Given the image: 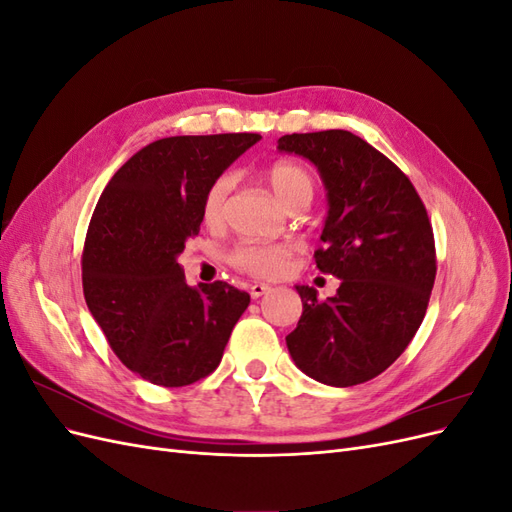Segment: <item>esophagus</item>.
<instances>
[{"label":"esophagus","instance_id":"34e87169","mask_svg":"<svg viewBox=\"0 0 512 512\" xmlns=\"http://www.w3.org/2000/svg\"><path fill=\"white\" fill-rule=\"evenodd\" d=\"M269 290H271V286H269V284H260V282H256V284H252V286H250L252 299H260L262 294H267Z\"/></svg>","mask_w":512,"mask_h":512}]
</instances>
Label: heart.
<instances>
[{"label": "heart", "instance_id": "b5f03b06", "mask_svg": "<svg viewBox=\"0 0 512 512\" xmlns=\"http://www.w3.org/2000/svg\"><path fill=\"white\" fill-rule=\"evenodd\" d=\"M265 179L275 198L288 209L299 211L312 203L316 183L309 170L297 162L280 160L267 168ZM230 179L226 175L215 179L200 203V218L205 224H218L224 215ZM228 262L235 269L254 277H280L290 265V247L286 243H256L241 241L228 252Z\"/></svg>", "mask_w": 512, "mask_h": 512}]
</instances>
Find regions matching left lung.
Returning <instances> with one entry per match:
<instances>
[{
    "label": "left lung",
    "instance_id": "1",
    "mask_svg": "<svg viewBox=\"0 0 512 512\" xmlns=\"http://www.w3.org/2000/svg\"><path fill=\"white\" fill-rule=\"evenodd\" d=\"M277 149L314 162L329 213L316 267L342 280L335 297L297 286L303 314L286 344L297 367L322 384L376 378L421 327L436 280V243L412 181L346 130L286 134Z\"/></svg>",
    "mask_w": 512,
    "mask_h": 512
}]
</instances>
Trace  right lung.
<instances>
[{
    "label": "right lung",
    "instance_id": "right-lung-1",
    "mask_svg": "<svg viewBox=\"0 0 512 512\" xmlns=\"http://www.w3.org/2000/svg\"><path fill=\"white\" fill-rule=\"evenodd\" d=\"M260 134L170 136L143 147L104 188L83 247V292L108 346L158 386H188L220 365L250 294L188 286L177 256L200 232L209 185Z\"/></svg>",
    "mask_w": 512,
    "mask_h": 512
}]
</instances>
